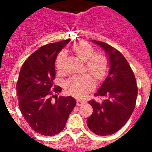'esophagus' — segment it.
I'll use <instances>...</instances> for the list:
<instances>
[{
    "label": "esophagus",
    "instance_id": "obj_1",
    "mask_svg": "<svg viewBox=\"0 0 152 152\" xmlns=\"http://www.w3.org/2000/svg\"><path fill=\"white\" fill-rule=\"evenodd\" d=\"M85 103V101L83 100H80V99H78V100H77V106H81L83 104V103Z\"/></svg>",
    "mask_w": 152,
    "mask_h": 152
}]
</instances>
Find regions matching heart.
Returning a JSON list of instances; mask_svg holds the SVG:
<instances>
[{
  "instance_id": "1",
  "label": "heart",
  "mask_w": 152,
  "mask_h": 152,
  "mask_svg": "<svg viewBox=\"0 0 152 152\" xmlns=\"http://www.w3.org/2000/svg\"><path fill=\"white\" fill-rule=\"evenodd\" d=\"M72 50L76 56L85 61V68L96 79L100 80L104 78L109 70V61L104 55L96 53L94 47L88 42H80L72 46ZM66 53L61 51L56 60V66L59 72H63L64 58ZM95 81L89 74L73 75L67 80L65 90L70 94L77 97H83L94 88Z\"/></svg>"
}]
</instances>
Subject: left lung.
I'll use <instances>...</instances> for the list:
<instances>
[{
  "label": "left lung",
  "mask_w": 152,
  "mask_h": 152,
  "mask_svg": "<svg viewBox=\"0 0 152 152\" xmlns=\"http://www.w3.org/2000/svg\"><path fill=\"white\" fill-rule=\"evenodd\" d=\"M94 42L105 50L110 68L94 94L105 99L88 101L93 113L87 119V124L94 133L106 136L121 129L127 123L135 110L138 87L133 72L121 52L103 42Z\"/></svg>",
  "instance_id": "left-lung-1"
}]
</instances>
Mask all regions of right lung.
Masks as SVG:
<instances>
[{"instance_id":"obj_1","label":"right lung","mask_w":152,"mask_h":152,"mask_svg":"<svg viewBox=\"0 0 152 152\" xmlns=\"http://www.w3.org/2000/svg\"><path fill=\"white\" fill-rule=\"evenodd\" d=\"M71 39L40 47L23 64L17 83V96L23 116L36 132L52 136L64 129L70 113L76 105L72 96H59L55 85V61L58 53Z\"/></svg>"}]
</instances>
